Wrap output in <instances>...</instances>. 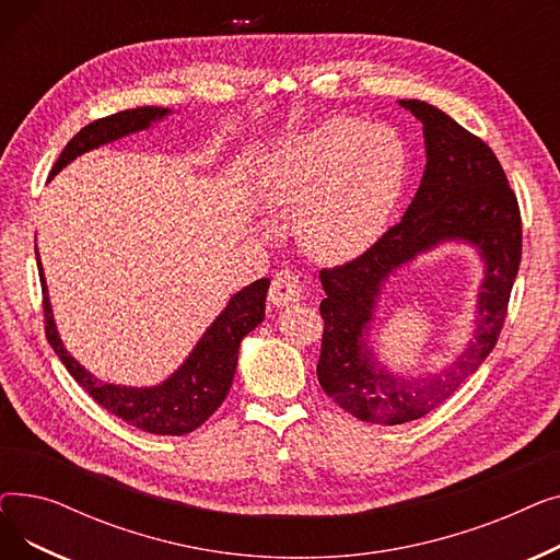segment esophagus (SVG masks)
Wrapping results in <instances>:
<instances>
[{
	"label": "esophagus",
	"mask_w": 560,
	"mask_h": 560,
	"mask_svg": "<svg viewBox=\"0 0 560 560\" xmlns=\"http://www.w3.org/2000/svg\"><path fill=\"white\" fill-rule=\"evenodd\" d=\"M302 281L300 275L292 272V270H281L275 275L272 285H270V302L281 308L288 304H295L302 300Z\"/></svg>",
	"instance_id": "34e87169"
}]
</instances>
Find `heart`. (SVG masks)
Segmentation results:
<instances>
[{
  "mask_svg": "<svg viewBox=\"0 0 560 560\" xmlns=\"http://www.w3.org/2000/svg\"><path fill=\"white\" fill-rule=\"evenodd\" d=\"M406 176L408 150L393 127L334 117L270 152L256 192L270 211L300 213V243L313 258L347 262L386 231Z\"/></svg>",
  "mask_w": 560,
  "mask_h": 560,
  "instance_id": "obj_1",
  "label": "heart"
}]
</instances>
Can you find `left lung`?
Here are the masks:
<instances>
[{"instance_id":"1","label":"left lung","mask_w":560,"mask_h":560,"mask_svg":"<svg viewBox=\"0 0 560 560\" xmlns=\"http://www.w3.org/2000/svg\"><path fill=\"white\" fill-rule=\"evenodd\" d=\"M424 129L427 167L401 222L390 226L359 258L322 270L327 298L317 361L319 386L347 413L372 424L420 420L472 376L504 327L522 258L517 197L490 147L440 108L399 100ZM472 244L487 265L478 299L476 338L443 373L401 380L381 366L366 347L380 288L401 264L440 242Z\"/></svg>"}]
</instances>
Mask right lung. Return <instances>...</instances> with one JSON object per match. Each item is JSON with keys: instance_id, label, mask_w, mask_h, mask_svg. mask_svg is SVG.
<instances>
[{"instance_id": "obj_1", "label": "right lung", "mask_w": 560, "mask_h": 560, "mask_svg": "<svg viewBox=\"0 0 560 560\" xmlns=\"http://www.w3.org/2000/svg\"><path fill=\"white\" fill-rule=\"evenodd\" d=\"M170 113V108L161 106H140L120 110L85 125L66 144V150L54 163L49 176L61 172L77 156L97 150V147L113 142L117 138H125L129 133L152 127V122L163 120ZM36 260L43 283L47 340L77 384L102 408L125 420L127 424H133L136 429L156 435L190 433L215 413L231 388L235 365H238V347L243 338L252 329H256L265 317V298H268L270 279H258L243 288L241 292H235L226 308L213 319V325L206 329L201 340L195 345L186 363L170 378H165L163 384L152 388H127L104 384V381L95 378L81 363H77V359L70 357V351L63 347L56 331L38 249Z\"/></svg>"}]
</instances>
